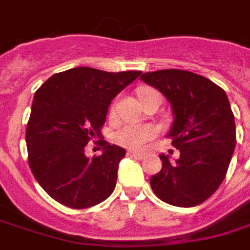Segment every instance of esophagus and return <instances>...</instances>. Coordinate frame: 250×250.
I'll return each mask as SVG.
<instances>
[{"mask_svg":"<svg viewBox=\"0 0 250 250\" xmlns=\"http://www.w3.org/2000/svg\"><path fill=\"white\" fill-rule=\"evenodd\" d=\"M128 155H130V157H134V158H135V159H139V161H142V159H145V155H143V154H141V152L130 151V152H128Z\"/></svg>","mask_w":250,"mask_h":250,"instance_id":"obj_1","label":"esophagus"}]
</instances>
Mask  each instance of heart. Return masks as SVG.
<instances>
[{
  "mask_svg": "<svg viewBox=\"0 0 250 250\" xmlns=\"http://www.w3.org/2000/svg\"><path fill=\"white\" fill-rule=\"evenodd\" d=\"M151 91V89H148ZM148 91H143V93L148 92ZM115 112V105L111 107V114ZM158 134V130L154 125H127L123 128H120L116 134H115V139L116 142L122 145V146L131 148V150H143L148 142L154 139Z\"/></svg>",
  "mask_w": 250,
  "mask_h": 250,
  "instance_id": "heart-1",
  "label": "heart"
}]
</instances>
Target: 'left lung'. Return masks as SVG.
Listing matches in <instances>:
<instances>
[{
  "label": "left lung",
  "mask_w": 250,
  "mask_h": 250,
  "mask_svg": "<svg viewBox=\"0 0 250 250\" xmlns=\"http://www.w3.org/2000/svg\"><path fill=\"white\" fill-rule=\"evenodd\" d=\"M141 80L171 104L174 122L167 136L181 152L175 162L159 155L162 170L150 179L152 191L179 208L202 204L222 184L236 147L229 99L211 80L182 69L146 72Z\"/></svg>",
  "instance_id": "1"
}]
</instances>
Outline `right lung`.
<instances>
[{
  "label": "right lung",
  "instance_id": "add662e5",
  "mask_svg": "<svg viewBox=\"0 0 250 250\" xmlns=\"http://www.w3.org/2000/svg\"><path fill=\"white\" fill-rule=\"evenodd\" d=\"M141 73L77 66L53 75L36 91L26 125L28 161L55 201L87 209L112 194L125 150L99 141L103 154L88 158L85 146L102 135L112 99Z\"/></svg>",
  "mask_w": 250,
  "mask_h": 250
}]
</instances>
